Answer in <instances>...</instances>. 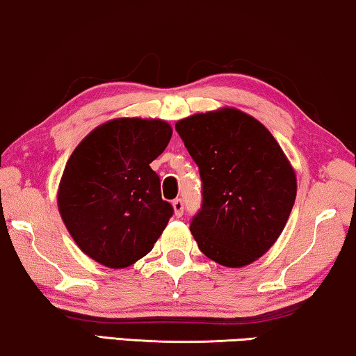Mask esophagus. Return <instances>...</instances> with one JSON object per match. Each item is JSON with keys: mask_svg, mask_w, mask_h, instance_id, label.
<instances>
[{"mask_svg": "<svg viewBox=\"0 0 356 356\" xmlns=\"http://www.w3.org/2000/svg\"><path fill=\"white\" fill-rule=\"evenodd\" d=\"M172 208H174V212H176V216L180 217L184 214V201L180 198H176L172 201Z\"/></svg>", "mask_w": 356, "mask_h": 356, "instance_id": "1", "label": "esophagus"}]
</instances>
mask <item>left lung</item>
Returning <instances> with one entry per match:
<instances>
[{
    "instance_id": "left-lung-1",
    "label": "left lung",
    "mask_w": 356,
    "mask_h": 356,
    "mask_svg": "<svg viewBox=\"0 0 356 356\" xmlns=\"http://www.w3.org/2000/svg\"><path fill=\"white\" fill-rule=\"evenodd\" d=\"M200 169L201 208L190 222L200 251L225 267L256 261L277 241L296 201V174L267 127L235 108L180 120Z\"/></svg>"
}]
</instances>
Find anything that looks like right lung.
Returning <instances> with one entry per match:
<instances>
[{"instance_id":"obj_1","label":"right lung","mask_w":356,"mask_h":356,"mask_svg":"<svg viewBox=\"0 0 356 356\" xmlns=\"http://www.w3.org/2000/svg\"><path fill=\"white\" fill-rule=\"evenodd\" d=\"M161 120L120 118L95 127L68 158L59 187L63 224L84 254L124 268L152 251L174 214L150 163L171 140Z\"/></svg>"}]
</instances>
